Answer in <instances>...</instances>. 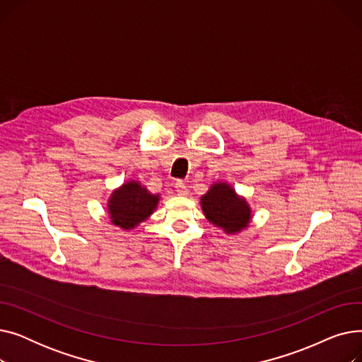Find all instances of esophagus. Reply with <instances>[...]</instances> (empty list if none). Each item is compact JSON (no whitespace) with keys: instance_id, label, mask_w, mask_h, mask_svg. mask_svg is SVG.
Listing matches in <instances>:
<instances>
[{"instance_id":"obj_1","label":"esophagus","mask_w":362,"mask_h":362,"mask_svg":"<svg viewBox=\"0 0 362 362\" xmlns=\"http://www.w3.org/2000/svg\"><path fill=\"white\" fill-rule=\"evenodd\" d=\"M176 192L180 197H186L189 191H187V187H186V185L183 182H176Z\"/></svg>"}]
</instances>
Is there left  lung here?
I'll return each mask as SVG.
<instances>
[{
    "label": "left lung",
    "instance_id": "left-lung-1",
    "mask_svg": "<svg viewBox=\"0 0 362 362\" xmlns=\"http://www.w3.org/2000/svg\"><path fill=\"white\" fill-rule=\"evenodd\" d=\"M201 208L206 220L226 235L248 229L252 218L250 204L226 182H214L201 197Z\"/></svg>",
    "mask_w": 362,
    "mask_h": 362
}]
</instances>
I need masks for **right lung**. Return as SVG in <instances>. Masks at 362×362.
<instances>
[{"label": "right lung", "mask_w": 362, "mask_h": 362, "mask_svg": "<svg viewBox=\"0 0 362 362\" xmlns=\"http://www.w3.org/2000/svg\"><path fill=\"white\" fill-rule=\"evenodd\" d=\"M160 194H151L138 180H127L114 189L107 202V213L114 226L133 230L157 210Z\"/></svg>", "instance_id": "right-lung-1"}]
</instances>
